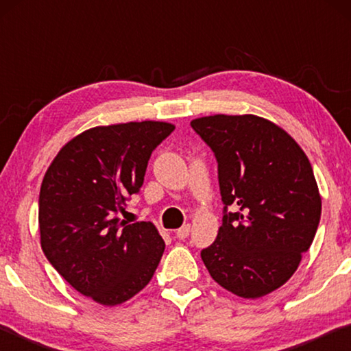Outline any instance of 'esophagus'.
<instances>
[{"label": "esophagus", "mask_w": 351, "mask_h": 351, "mask_svg": "<svg viewBox=\"0 0 351 351\" xmlns=\"http://www.w3.org/2000/svg\"><path fill=\"white\" fill-rule=\"evenodd\" d=\"M189 234H190V224H184L182 228L176 230V239L184 240V239H187Z\"/></svg>", "instance_id": "esophagus-1"}]
</instances>
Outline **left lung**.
Wrapping results in <instances>:
<instances>
[{"label":"left lung","instance_id":"obj_1","mask_svg":"<svg viewBox=\"0 0 351 351\" xmlns=\"http://www.w3.org/2000/svg\"><path fill=\"white\" fill-rule=\"evenodd\" d=\"M190 125L215 154L224 204L217 240L201 258L224 289L258 299L289 280L316 235L322 201L313 167L268 119L215 114Z\"/></svg>","mask_w":351,"mask_h":351}]
</instances>
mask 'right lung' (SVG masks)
<instances>
[{
  "label": "right lung",
  "instance_id": "1",
  "mask_svg": "<svg viewBox=\"0 0 351 351\" xmlns=\"http://www.w3.org/2000/svg\"><path fill=\"white\" fill-rule=\"evenodd\" d=\"M167 122L94 127L75 136L46 170L38 198L41 249L58 274L100 305L144 289L165 243L150 221L119 218L144 184L152 152L173 132Z\"/></svg>",
  "mask_w": 351,
  "mask_h": 351
}]
</instances>
